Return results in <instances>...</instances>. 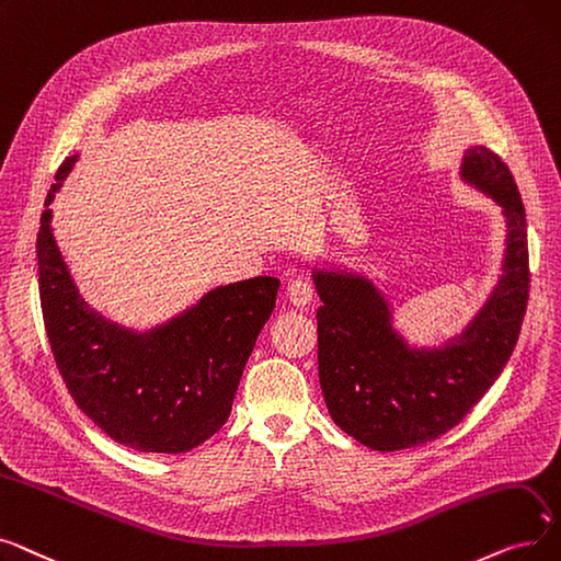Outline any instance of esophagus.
Instances as JSON below:
<instances>
[{
  "label": "esophagus",
  "mask_w": 561,
  "mask_h": 561,
  "mask_svg": "<svg viewBox=\"0 0 561 561\" xmlns=\"http://www.w3.org/2000/svg\"><path fill=\"white\" fill-rule=\"evenodd\" d=\"M312 297H314V289H312V285H310L308 280H304V278H297V280H291V283L287 285V299H289L291 306L306 308V306L312 301Z\"/></svg>",
  "instance_id": "34e87169"
}]
</instances>
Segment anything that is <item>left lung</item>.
<instances>
[{"instance_id": "obj_1", "label": "left lung", "mask_w": 561, "mask_h": 561, "mask_svg": "<svg viewBox=\"0 0 561 561\" xmlns=\"http://www.w3.org/2000/svg\"><path fill=\"white\" fill-rule=\"evenodd\" d=\"M461 178L491 196L506 219L502 276L470 327L440 350H413L371 280L312 272L319 383L333 422L358 443L394 451L430 443L459 424L510 360L527 308L525 207L512 171L484 146L463 154Z\"/></svg>"}]
</instances>
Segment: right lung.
<instances>
[{"instance_id": "right-lung-1", "label": "right lung", "mask_w": 561, "mask_h": 561, "mask_svg": "<svg viewBox=\"0 0 561 561\" xmlns=\"http://www.w3.org/2000/svg\"><path fill=\"white\" fill-rule=\"evenodd\" d=\"M77 157L57 171L45 207ZM41 217L36 255L47 340L75 404L116 443L180 455L226 424L255 340L276 308L280 280L257 276L217 287L171 322L127 331L89 308Z\"/></svg>"}]
</instances>
